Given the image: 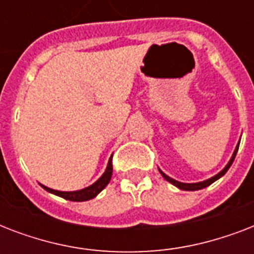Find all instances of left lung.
<instances>
[{
  "label": "left lung",
  "instance_id": "obj_1",
  "mask_svg": "<svg viewBox=\"0 0 254 254\" xmlns=\"http://www.w3.org/2000/svg\"><path fill=\"white\" fill-rule=\"evenodd\" d=\"M239 145H240V142H239ZM239 145H237L236 150H235V153H233L232 158H231V161H229V162H228V165H227V166H225L224 169L221 170L220 173L216 174V175H215V177L209 178V179H207V181L199 182V183H182V182H178V181H175V179H173V178H170L169 175H166V174L163 173V171H161V170H159V173L162 174V177L165 178V179H166L167 182H170V183H171V185L177 186L178 189L186 190V191H195V190H201V189H204V187H207V186L212 185L213 182L217 181V179H219V178L223 177V175H224V174L227 173V171H228V169H229V167H231V165H232V163H233V161H235V157H236L237 150H239Z\"/></svg>",
  "mask_w": 254,
  "mask_h": 254
}]
</instances>
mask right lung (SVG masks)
<instances>
[{"mask_svg":"<svg viewBox=\"0 0 254 254\" xmlns=\"http://www.w3.org/2000/svg\"><path fill=\"white\" fill-rule=\"evenodd\" d=\"M112 171H113V167H112V157L109 159V162H108L107 170H105V173L101 175L99 181H96L93 185H91L87 189L79 190V191H57V190L49 189V187H46V186L41 185L46 191H49V192L54 193V195H58V196L63 197V199H67V200H72V201H85L89 200V199H93L96 195H99L101 191H103L107 185L109 183L112 178Z\"/></svg>","mask_w":254,"mask_h":254,"instance_id":"right-lung-1","label":"right lung"}]
</instances>
